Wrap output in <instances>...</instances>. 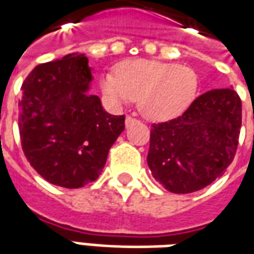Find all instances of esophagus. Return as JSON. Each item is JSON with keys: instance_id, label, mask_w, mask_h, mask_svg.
Wrapping results in <instances>:
<instances>
[{"instance_id": "1", "label": "esophagus", "mask_w": 254, "mask_h": 254, "mask_svg": "<svg viewBox=\"0 0 254 254\" xmlns=\"http://www.w3.org/2000/svg\"><path fill=\"white\" fill-rule=\"evenodd\" d=\"M134 122H137V120H136V118H133V117L127 116V120H125V125H127V127H130L132 124H134Z\"/></svg>"}]
</instances>
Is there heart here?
I'll return each mask as SVG.
<instances>
[{
  "label": "heart",
  "mask_w": 254,
  "mask_h": 254,
  "mask_svg": "<svg viewBox=\"0 0 254 254\" xmlns=\"http://www.w3.org/2000/svg\"><path fill=\"white\" fill-rule=\"evenodd\" d=\"M102 94L114 107L133 99L145 118L165 121L180 116L196 99L198 78L189 66L174 63L134 60L99 78Z\"/></svg>",
  "instance_id": "1"
}]
</instances>
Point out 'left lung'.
Wrapping results in <instances>:
<instances>
[{
  "label": "left lung",
  "instance_id": "left-lung-1",
  "mask_svg": "<svg viewBox=\"0 0 254 254\" xmlns=\"http://www.w3.org/2000/svg\"><path fill=\"white\" fill-rule=\"evenodd\" d=\"M242 105L231 88L212 89L174 120L152 124L147 163L171 193L200 190L223 174L234 159Z\"/></svg>",
  "mask_w": 254,
  "mask_h": 254
}]
</instances>
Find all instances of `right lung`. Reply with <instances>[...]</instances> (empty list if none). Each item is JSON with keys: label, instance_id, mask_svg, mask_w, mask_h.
<instances>
[{"label": "right lung", "instance_id": "1", "mask_svg": "<svg viewBox=\"0 0 254 254\" xmlns=\"http://www.w3.org/2000/svg\"><path fill=\"white\" fill-rule=\"evenodd\" d=\"M84 54L41 64L21 85L20 138L25 158L46 181L76 189L100 176L125 116H111L96 95Z\"/></svg>", "mask_w": 254, "mask_h": 254}]
</instances>
